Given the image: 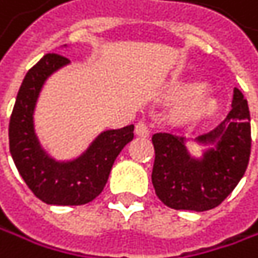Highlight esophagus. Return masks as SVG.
<instances>
[{
    "mask_svg": "<svg viewBox=\"0 0 258 258\" xmlns=\"http://www.w3.org/2000/svg\"><path fill=\"white\" fill-rule=\"evenodd\" d=\"M135 134L140 135V137H149L150 131H149V127H147V124L144 121H138L137 126H135Z\"/></svg>",
    "mask_w": 258,
    "mask_h": 258,
    "instance_id": "esophagus-1",
    "label": "esophagus"
}]
</instances>
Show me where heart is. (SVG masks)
Wrapping results in <instances>:
<instances>
[{
	"label": "heart",
	"mask_w": 258,
	"mask_h": 258,
	"mask_svg": "<svg viewBox=\"0 0 258 258\" xmlns=\"http://www.w3.org/2000/svg\"><path fill=\"white\" fill-rule=\"evenodd\" d=\"M170 94L178 99L170 111L172 121L178 124L198 121L216 108L214 99L201 83L176 85L170 89Z\"/></svg>",
	"instance_id": "1"
}]
</instances>
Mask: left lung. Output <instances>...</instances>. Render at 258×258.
Returning a JSON list of instances; mask_svg holds the SVG:
<instances>
[{
	"label": "left lung",
	"instance_id": "1",
	"mask_svg": "<svg viewBox=\"0 0 258 258\" xmlns=\"http://www.w3.org/2000/svg\"><path fill=\"white\" fill-rule=\"evenodd\" d=\"M195 141L208 146L199 158L190 155L184 137L167 132L152 137V184L161 202L175 210H211L243 178L251 155V118L248 102L237 88L227 118Z\"/></svg>",
	"mask_w": 258,
	"mask_h": 258
}]
</instances>
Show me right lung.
Returning <instances> with one entry per match:
<instances>
[{"mask_svg": "<svg viewBox=\"0 0 258 258\" xmlns=\"http://www.w3.org/2000/svg\"><path fill=\"white\" fill-rule=\"evenodd\" d=\"M68 63L67 57L50 53L28 70L9 124L10 153L19 175L36 198L50 205H83L97 198L115 158L134 138V124H129L103 131L74 159L57 161L45 152L35 131L36 103L47 79Z\"/></svg>", "mask_w": 258, "mask_h": 258, "instance_id": "right-lung-1", "label": "right lung"}]
</instances>
